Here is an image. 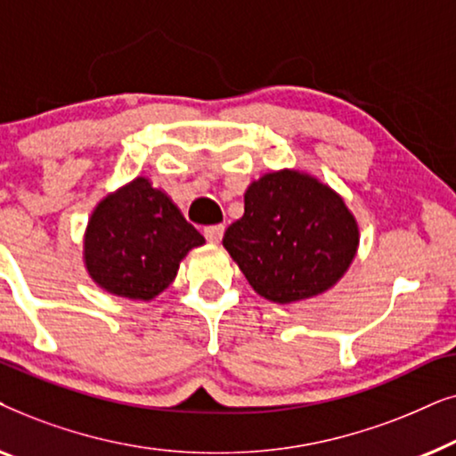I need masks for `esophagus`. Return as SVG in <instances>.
I'll list each match as a JSON object with an SVG mask.
<instances>
[{"label": "esophagus", "instance_id": "34e87169", "mask_svg": "<svg viewBox=\"0 0 456 456\" xmlns=\"http://www.w3.org/2000/svg\"><path fill=\"white\" fill-rule=\"evenodd\" d=\"M203 234L209 242H220L222 236H224V226H222V224H216V226H205Z\"/></svg>", "mask_w": 456, "mask_h": 456}]
</instances>
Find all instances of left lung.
<instances>
[{"instance_id": "8db88e82", "label": "left lung", "mask_w": 456, "mask_h": 456, "mask_svg": "<svg viewBox=\"0 0 456 456\" xmlns=\"http://www.w3.org/2000/svg\"><path fill=\"white\" fill-rule=\"evenodd\" d=\"M222 242L257 295L292 303L338 282L357 253L359 228L330 186L282 170L248 186L245 216Z\"/></svg>"}]
</instances>
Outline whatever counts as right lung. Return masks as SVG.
Returning a JSON list of instances; mask_svg holds the SVG:
<instances>
[{
	"instance_id": "add662e5",
	"label": "right lung",
	"mask_w": 456,
	"mask_h": 456,
	"mask_svg": "<svg viewBox=\"0 0 456 456\" xmlns=\"http://www.w3.org/2000/svg\"><path fill=\"white\" fill-rule=\"evenodd\" d=\"M205 239L164 191L134 178L93 211L85 234L89 276L111 295L151 301Z\"/></svg>"
}]
</instances>
